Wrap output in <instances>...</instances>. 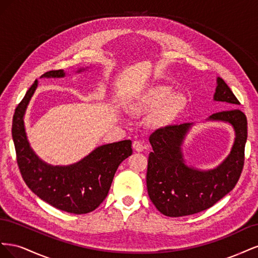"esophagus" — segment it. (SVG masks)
I'll use <instances>...</instances> for the list:
<instances>
[{"label": "esophagus", "mask_w": 258, "mask_h": 258, "mask_svg": "<svg viewBox=\"0 0 258 258\" xmlns=\"http://www.w3.org/2000/svg\"><path fill=\"white\" fill-rule=\"evenodd\" d=\"M132 146H134L135 151H137V152H142L144 150V145L141 141H135L134 144H132Z\"/></svg>", "instance_id": "obj_1"}]
</instances>
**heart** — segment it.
I'll return each instance as SVG.
<instances>
[{
	"instance_id": "1",
	"label": "heart",
	"mask_w": 258,
	"mask_h": 258,
	"mask_svg": "<svg viewBox=\"0 0 258 258\" xmlns=\"http://www.w3.org/2000/svg\"><path fill=\"white\" fill-rule=\"evenodd\" d=\"M167 86H154L138 97L132 104L137 113H147L156 108L152 122L156 126H167L183 110L185 101L181 95H170Z\"/></svg>"
}]
</instances>
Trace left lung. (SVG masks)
<instances>
[{
    "instance_id": "1",
    "label": "left lung",
    "mask_w": 258,
    "mask_h": 258,
    "mask_svg": "<svg viewBox=\"0 0 258 258\" xmlns=\"http://www.w3.org/2000/svg\"><path fill=\"white\" fill-rule=\"evenodd\" d=\"M214 100L231 106L240 104L221 77L217 79ZM209 119L229 122L236 132L229 156L213 170L199 171L185 165L181 145L192 123L167 126L157 129L150 137L153 152L148 156L147 192L163 215L179 217L205 211L232 190L239 181L244 166L246 116L238 108H231L211 115Z\"/></svg>"
}]
</instances>
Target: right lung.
<instances>
[{
	"mask_svg": "<svg viewBox=\"0 0 258 258\" xmlns=\"http://www.w3.org/2000/svg\"><path fill=\"white\" fill-rule=\"evenodd\" d=\"M43 76L62 77L64 72L53 70ZM36 87L37 81L29 88L13 117L12 136L21 176L29 188L50 206L69 213H89L106 198L117 168L132 154L131 141L100 146L68 167L47 165L31 150L23 124V115Z\"/></svg>",
	"mask_w": 258,
	"mask_h": 258,
	"instance_id": "right-lung-1",
	"label": "right lung"
}]
</instances>
